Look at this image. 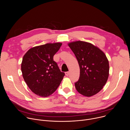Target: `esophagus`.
I'll list each match as a JSON object with an SVG mask.
<instances>
[{"mask_svg": "<svg viewBox=\"0 0 130 130\" xmlns=\"http://www.w3.org/2000/svg\"><path fill=\"white\" fill-rule=\"evenodd\" d=\"M65 75H66V76H68L69 75V71H67V72H65Z\"/></svg>", "mask_w": 130, "mask_h": 130, "instance_id": "1", "label": "esophagus"}]
</instances>
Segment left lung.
<instances>
[{
	"mask_svg": "<svg viewBox=\"0 0 130 130\" xmlns=\"http://www.w3.org/2000/svg\"><path fill=\"white\" fill-rule=\"evenodd\" d=\"M80 67V78L75 83L79 93L86 97L97 94L106 84L109 63L105 53L90 43L78 41L68 44Z\"/></svg>",
	"mask_w": 130,
	"mask_h": 130,
	"instance_id": "obj_1",
	"label": "left lung"
}]
</instances>
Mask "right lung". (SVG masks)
Returning <instances> with one entry per match:
<instances>
[{"mask_svg": "<svg viewBox=\"0 0 130 130\" xmlns=\"http://www.w3.org/2000/svg\"><path fill=\"white\" fill-rule=\"evenodd\" d=\"M62 43H47L30 48L23 57L21 70L25 81L36 95L47 97L59 86L64 76L53 61Z\"/></svg>", "mask_w": 130, "mask_h": 130, "instance_id": "obj_1", "label": "right lung"}]
</instances>
